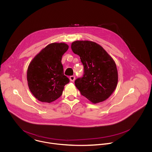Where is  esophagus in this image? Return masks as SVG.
<instances>
[{
	"label": "esophagus",
	"mask_w": 152,
	"mask_h": 152,
	"mask_svg": "<svg viewBox=\"0 0 152 152\" xmlns=\"http://www.w3.org/2000/svg\"><path fill=\"white\" fill-rule=\"evenodd\" d=\"M75 79V76H74V75H71V76L69 77V80H70V81H72V82L74 81Z\"/></svg>",
	"instance_id": "34e87169"
}]
</instances>
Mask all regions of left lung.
I'll return each instance as SVG.
<instances>
[{
    "label": "left lung",
    "instance_id": "obj_1",
    "mask_svg": "<svg viewBox=\"0 0 152 152\" xmlns=\"http://www.w3.org/2000/svg\"><path fill=\"white\" fill-rule=\"evenodd\" d=\"M71 49L80 57L84 65L83 76L75 81L81 95L94 104L108 99L118 80L116 65L112 58L100 45L93 42H74Z\"/></svg>",
    "mask_w": 152,
    "mask_h": 152
}]
</instances>
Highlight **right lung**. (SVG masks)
<instances>
[{
  "mask_svg": "<svg viewBox=\"0 0 152 152\" xmlns=\"http://www.w3.org/2000/svg\"><path fill=\"white\" fill-rule=\"evenodd\" d=\"M68 49L65 43L50 44L31 61L27 72L28 86L39 101L50 103L60 98L69 82L64 75L62 56Z\"/></svg>",
  "mask_w": 152,
  "mask_h": 152,
  "instance_id": "add662e5",
  "label": "right lung"
}]
</instances>
